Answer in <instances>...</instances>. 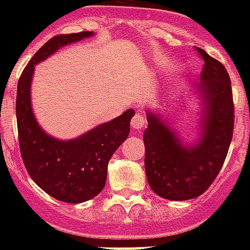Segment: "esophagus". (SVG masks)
Instances as JSON below:
<instances>
[{
  "label": "esophagus",
  "instance_id": "esophagus-1",
  "mask_svg": "<svg viewBox=\"0 0 250 250\" xmlns=\"http://www.w3.org/2000/svg\"><path fill=\"white\" fill-rule=\"evenodd\" d=\"M146 125V119H145V117L141 113H137L135 117L132 118V121H131V127H132L133 129H143V127Z\"/></svg>",
  "mask_w": 250,
  "mask_h": 250
}]
</instances>
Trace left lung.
Instances as JSON below:
<instances>
[{
	"label": "left lung",
	"mask_w": 250,
	"mask_h": 250,
	"mask_svg": "<svg viewBox=\"0 0 250 250\" xmlns=\"http://www.w3.org/2000/svg\"><path fill=\"white\" fill-rule=\"evenodd\" d=\"M204 60L194 88L200 104L198 139L187 144L162 117L146 109L144 131L145 172L152 190L171 201L201 196L219 174L233 133L232 88L223 64L197 48Z\"/></svg>",
	"instance_id": "1"
}]
</instances>
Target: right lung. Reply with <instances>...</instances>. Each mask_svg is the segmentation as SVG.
<instances>
[{"label":"right lung","instance_id":"right-lung-1","mask_svg":"<svg viewBox=\"0 0 250 250\" xmlns=\"http://www.w3.org/2000/svg\"><path fill=\"white\" fill-rule=\"evenodd\" d=\"M93 35L85 31L50 39L32 57L18 82L17 123L25 168L44 192L68 204L88 201L104 189L109 161L128 137L135 111L125 110L121 117L98 125L79 137L60 140L39 125L31 104V84L37 63L60 48Z\"/></svg>","mask_w":250,"mask_h":250}]
</instances>
